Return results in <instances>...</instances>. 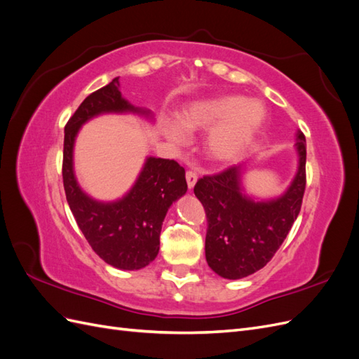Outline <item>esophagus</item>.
Listing matches in <instances>:
<instances>
[{
	"mask_svg": "<svg viewBox=\"0 0 359 359\" xmlns=\"http://www.w3.org/2000/svg\"><path fill=\"white\" fill-rule=\"evenodd\" d=\"M186 180H187L189 189H193L194 184H196V181H198V173L194 170H187L186 172Z\"/></svg>",
	"mask_w": 359,
	"mask_h": 359,
	"instance_id": "1",
	"label": "esophagus"
}]
</instances>
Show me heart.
<instances>
[{"mask_svg": "<svg viewBox=\"0 0 359 359\" xmlns=\"http://www.w3.org/2000/svg\"><path fill=\"white\" fill-rule=\"evenodd\" d=\"M264 116V107L256 100H245L240 95L214 97L189 104L178 116L181 127L168 124L165 132L173 144L182 145L186 142L184 132H198L215 126L206 139V149L214 160L227 161L247 147Z\"/></svg>", "mask_w": 359, "mask_h": 359, "instance_id": "heart-1", "label": "heart"}]
</instances>
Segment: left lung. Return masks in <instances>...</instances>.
Wrapping results in <instances>:
<instances>
[{
	"label": "left lung",
	"instance_id": "obj_1",
	"mask_svg": "<svg viewBox=\"0 0 359 359\" xmlns=\"http://www.w3.org/2000/svg\"><path fill=\"white\" fill-rule=\"evenodd\" d=\"M299 168L283 196L253 202L240 189L241 166L203 175L194 186L206 215L205 256L224 278H243L264 268L283 244L301 211L306 191V136L298 133Z\"/></svg>",
	"mask_w": 359,
	"mask_h": 359
}]
</instances>
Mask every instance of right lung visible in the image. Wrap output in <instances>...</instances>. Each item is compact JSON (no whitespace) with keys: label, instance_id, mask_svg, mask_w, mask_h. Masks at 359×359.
I'll list each match as a JSON object with an SVG mask.
<instances>
[{"label":"right lung","instance_id":"obj_1","mask_svg":"<svg viewBox=\"0 0 359 359\" xmlns=\"http://www.w3.org/2000/svg\"><path fill=\"white\" fill-rule=\"evenodd\" d=\"M119 78L91 93L64 128L62 182L66 198L86 241L106 264L119 269H140L158 253L160 232L172 202L187 191L186 170L175 160L149 157L127 193L114 203L90 199L73 175V144L79 127L103 112H144L124 100Z\"/></svg>","mask_w":359,"mask_h":359}]
</instances>
